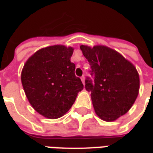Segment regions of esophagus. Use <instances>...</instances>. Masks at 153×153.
<instances>
[{
	"instance_id": "1",
	"label": "esophagus",
	"mask_w": 153,
	"mask_h": 153,
	"mask_svg": "<svg viewBox=\"0 0 153 153\" xmlns=\"http://www.w3.org/2000/svg\"><path fill=\"white\" fill-rule=\"evenodd\" d=\"M82 83H83V84H84V85H85V76H82Z\"/></svg>"
}]
</instances>
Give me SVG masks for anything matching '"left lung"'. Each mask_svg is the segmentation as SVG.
I'll return each instance as SVG.
<instances>
[{
  "label": "left lung",
  "mask_w": 153,
  "mask_h": 153,
  "mask_svg": "<svg viewBox=\"0 0 153 153\" xmlns=\"http://www.w3.org/2000/svg\"><path fill=\"white\" fill-rule=\"evenodd\" d=\"M91 65L94 82L86 78L85 90L91 91L96 114L112 122L130 109L139 91V75L134 64L110 48L81 45Z\"/></svg>",
  "instance_id": "left-lung-1"
}]
</instances>
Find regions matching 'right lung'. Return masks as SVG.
Returning a JSON list of instances; mask_svg holds the SVG:
<instances>
[{
  "label": "right lung",
  "instance_id": "obj_1",
  "mask_svg": "<svg viewBox=\"0 0 153 153\" xmlns=\"http://www.w3.org/2000/svg\"><path fill=\"white\" fill-rule=\"evenodd\" d=\"M73 50L64 45L44 48L24 65L21 82L27 99L45 118L54 120L64 115L83 89L71 62Z\"/></svg>",
  "mask_w": 153,
  "mask_h": 153
}]
</instances>
